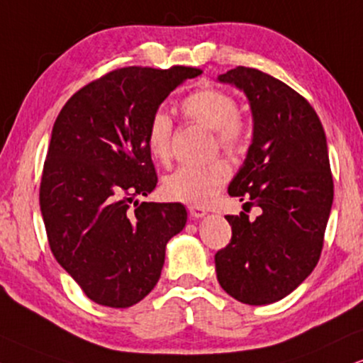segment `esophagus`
<instances>
[{"instance_id":"obj_1","label":"esophagus","mask_w":363,"mask_h":363,"mask_svg":"<svg viewBox=\"0 0 363 363\" xmlns=\"http://www.w3.org/2000/svg\"><path fill=\"white\" fill-rule=\"evenodd\" d=\"M187 209H189V214L192 219H201L208 214V211H206L204 208H201V206H189Z\"/></svg>"}]
</instances>
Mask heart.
Here are the masks:
<instances>
[{
	"instance_id": "heart-1",
	"label": "heart",
	"mask_w": 363,
	"mask_h": 363,
	"mask_svg": "<svg viewBox=\"0 0 363 363\" xmlns=\"http://www.w3.org/2000/svg\"><path fill=\"white\" fill-rule=\"evenodd\" d=\"M186 121L213 130L219 147L235 154L246 145L247 128L238 116V102L228 91L208 86L186 97L181 104ZM147 149L160 164L172 159V121L159 110L150 117L145 134ZM231 176V167L221 159L201 166H184L169 176L164 182V192L169 199L192 206H206L214 199Z\"/></svg>"
}]
</instances>
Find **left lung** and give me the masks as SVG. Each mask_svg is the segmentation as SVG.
Here are the masks:
<instances>
[{"label": "left lung", "instance_id": "obj_1", "mask_svg": "<svg viewBox=\"0 0 363 363\" xmlns=\"http://www.w3.org/2000/svg\"><path fill=\"white\" fill-rule=\"evenodd\" d=\"M245 91L253 113V142L229 196L258 206L226 216L233 236L214 256L218 281L246 305L281 300L318 263L333 203L327 137L313 107L291 86L256 68L218 77Z\"/></svg>", "mask_w": 363, "mask_h": 363}]
</instances>
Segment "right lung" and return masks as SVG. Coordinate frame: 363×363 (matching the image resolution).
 <instances>
[{
  "instance_id": "1",
  "label": "right lung",
  "mask_w": 363,
  "mask_h": 363,
  "mask_svg": "<svg viewBox=\"0 0 363 363\" xmlns=\"http://www.w3.org/2000/svg\"><path fill=\"white\" fill-rule=\"evenodd\" d=\"M199 68H118L60 110L40 184L50 250L95 303L127 308L157 284L166 245L186 226L181 203H140L157 186L150 117ZM135 203V209L130 204Z\"/></svg>"
}]
</instances>
